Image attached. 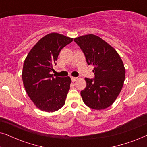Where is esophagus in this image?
Listing matches in <instances>:
<instances>
[{"label":"esophagus","mask_w":147,"mask_h":147,"mask_svg":"<svg viewBox=\"0 0 147 147\" xmlns=\"http://www.w3.org/2000/svg\"><path fill=\"white\" fill-rule=\"evenodd\" d=\"M71 81L72 82H76V80H78V78H76V77H71Z\"/></svg>","instance_id":"1"}]
</instances>
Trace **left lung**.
<instances>
[{
	"instance_id": "8db88e82",
	"label": "left lung",
	"mask_w": 147,
	"mask_h": 147,
	"mask_svg": "<svg viewBox=\"0 0 147 147\" xmlns=\"http://www.w3.org/2000/svg\"><path fill=\"white\" fill-rule=\"evenodd\" d=\"M74 41L83 51L88 65L94 66V79L85 78L86 87L80 93L82 100L92 109H105L114 103L123 86V62L117 51L98 36L89 34Z\"/></svg>"
}]
</instances>
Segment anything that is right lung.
Here are the masks:
<instances>
[{
  "label": "right lung",
  "mask_w": 147,
  "mask_h": 147,
  "mask_svg": "<svg viewBox=\"0 0 147 147\" xmlns=\"http://www.w3.org/2000/svg\"><path fill=\"white\" fill-rule=\"evenodd\" d=\"M73 40L59 33L48 34L35 44L24 61L23 85L28 96L41 110L53 112L65 104L71 78H53L51 72L59 52Z\"/></svg>",
  "instance_id": "obj_1"
}]
</instances>
